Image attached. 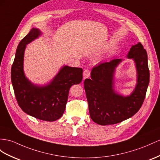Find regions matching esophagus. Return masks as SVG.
I'll use <instances>...</instances> for the list:
<instances>
[{
    "instance_id": "obj_1",
    "label": "esophagus",
    "mask_w": 160,
    "mask_h": 160,
    "mask_svg": "<svg viewBox=\"0 0 160 160\" xmlns=\"http://www.w3.org/2000/svg\"><path fill=\"white\" fill-rule=\"evenodd\" d=\"M90 75H91V71H90L89 69H84V72H83V78L84 80L86 78H89Z\"/></svg>"
}]
</instances>
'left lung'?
<instances>
[{
  "label": "left lung",
  "mask_w": 160,
  "mask_h": 160,
  "mask_svg": "<svg viewBox=\"0 0 160 160\" xmlns=\"http://www.w3.org/2000/svg\"><path fill=\"white\" fill-rule=\"evenodd\" d=\"M127 58L134 61L137 70V84L130 95H120L114 89V75L122 59L99 64L92 68L91 78L84 80L90 116L98 124H115L128 119L140 109L144 101L149 71L147 52L141 42L132 45Z\"/></svg>",
  "instance_id": "obj_1"
}]
</instances>
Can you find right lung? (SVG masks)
Instances as JSON below:
<instances>
[{
	"mask_svg": "<svg viewBox=\"0 0 160 160\" xmlns=\"http://www.w3.org/2000/svg\"><path fill=\"white\" fill-rule=\"evenodd\" d=\"M41 35L38 28H32L20 41L11 68V82L18 105L24 112L41 120L53 122L62 116L69 88L81 82L83 70L64 65L48 84L41 86L32 83L24 73V52L26 45Z\"/></svg>",
	"mask_w": 160,
	"mask_h": 160,
	"instance_id": "obj_1",
	"label": "right lung"
}]
</instances>
